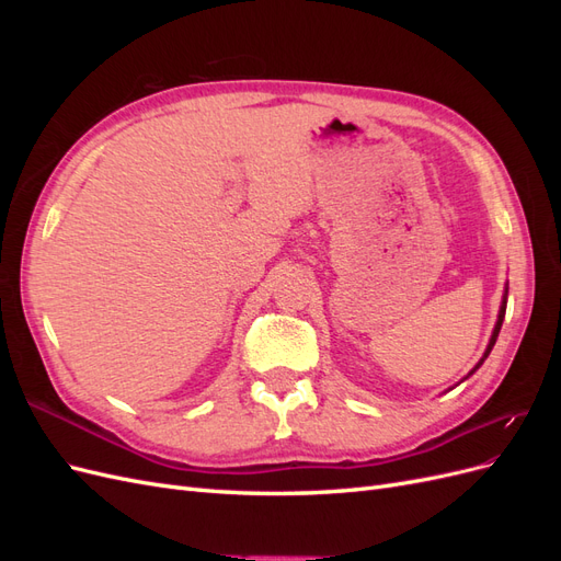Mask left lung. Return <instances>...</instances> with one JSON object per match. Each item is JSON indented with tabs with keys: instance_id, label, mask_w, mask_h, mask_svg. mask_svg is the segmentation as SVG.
Wrapping results in <instances>:
<instances>
[{
	"instance_id": "8db88e82",
	"label": "left lung",
	"mask_w": 561,
	"mask_h": 561,
	"mask_svg": "<svg viewBox=\"0 0 561 561\" xmlns=\"http://www.w3.org/2000/svg\"><path fill=\"white\" fill-rule=\"evenodd\" d=\"M505 304H507V290H505V297H503V304H501V311H499V320H496V328H494V334H491V339H489V346H486V351H484V355H482V360L474 365V369H478L484 360H486V355L491 353V348H494V344H496V339H499V332H501V325H503V318H505ZM472 369V371H474ZM470 371V375H472Z\"/></svg>"
}]
</instances>
